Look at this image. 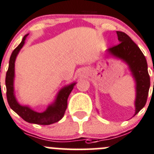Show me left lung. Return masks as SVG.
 I'll list each match as a JSON object with an SVG mask.
<instances>
[{
	"label": "left lung",
	"instance_id": "1",
	"mask_svg": "<svg viewBox=\"0 0 154 154\" xmlns=\"http://www.w3.org/2000/svg\"><path fill=\"white\" fill-rule=\"evenodd\" d=\"M120 44L107 50L113 57L121 59L127 64L135 82V113L136 115L147 102L150 86L147 63L142 52L134 41L124 32L117 31Z\"/></svg>",
	"mask_w": 154,
	"mask_h": 154
}]
</instances>
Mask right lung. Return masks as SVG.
Listing matches in <instances>:
<instances>
[{"label":"right lung","instance_id":"1","mask_svg":"<svg viewBox=\"0 0 154 154\" xmlns=\"http://www.w3.org/2000/svg\"><path fill=\"white\" fill-rule=\"evenodd\" d=\"M28 34L22 38V42L12 53L9 62V68L6 74V87H7V98L10 107L25 121L30 123L38 125H50L59 121L64 117L68 105V98L76 83H72L64 86L58 92L54 102L47 107V110L42 113L34 111L28 106L19 104L15 96L14 78H15V62L17 55L25 44Z\"/></svg>","mask_w":154,"mask_h":154}]
</instances>
